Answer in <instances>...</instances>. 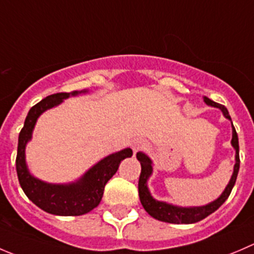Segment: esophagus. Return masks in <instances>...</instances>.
<instances>
[{"instance_id":"obj_1","label":"esophagus","mask_w":254,"mask_h":254,"mask_svg":"<svg viewBox=\"0 0 254 254\" xmlns=\"http://www.w3.org/2000/svg\"><path fill=\"white\" fill-rule=\"evenodd\" d=\"M146 146L147 145L144 140H136V141H134V144H132V150H134V154L141 151V150H145L146 149Z\"/></svg>"}]
</instances>
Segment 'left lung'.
I'll return each instance as SVG.
<instances>
[{
  "label": "left lung",
  "mask_w": 254,
  "mask_h": 254,
  "mask_svg": "<svg viewBox=\"0 0 254 254\" xmlns=\"http://www.w3.org/2000/svg\"><path fill=\"white\" fill-rule=\"evenodd\" d=\"M203 102L207 105H210V107L218 108L222 112L223 117L230 120L231 124H232V119H231L230 114H228V110L223 105L215 103L213 100L208 99L207 97H203ZM231 145L236 150V164L233 166V174L231 176L230 182L227 184L226 189L223 190V192L216 200L207 203V205L191 206V207H182V206L172 205V203L164 202V201H159L152 197L151 193H150L149 186H147V180L150 179V176L152 175V171H154L152 170V161L146 154H144L141 151L137 152L136 159L139 160L140 165H141V174H140L139 177V197L140 202H141L145 211L151 217H154L155 220L162 221V222L176 223V225H179V223H186V225H189V223L198 222V221L203 220L207 216H210L211 213L215 212L216 210H218L223 205V202L227 200L228 196H230L231 191H232L233 186L236 184L238 171H240V145H238V136L233 124Z\"/></svg>",
  "instance_id": "left-lung-1"
}]
</instances>
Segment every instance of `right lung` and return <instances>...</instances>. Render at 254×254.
Instances as JSON below:
<instances>
[{
	"mask_svg": "<svg viewBox=\"0 0 254 254\" xmlns=\"http://www.w3.org/2000/svg\"><path fill=\"white\" fill-rule=\"evenodd\" d=\"M88 93L74 90L72 93H57L42 99L29 109L18 136L16 170L19 185L27 197L46 212L57 216H80L94 210L100 203L104 187L119 169L120 162L132 156L130 147L113 152L93 165L83 176L69 184H49L37 179L29 172L26 162V146L32 139L38 118L54 107H58L69 97Z\"/></svg>",
	"mask_w": 254,
	"mask_h": 254,
	"instance_id": "add662e5",
	"label": "right lung"
}]
</instances>
